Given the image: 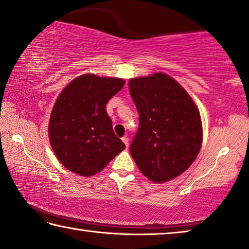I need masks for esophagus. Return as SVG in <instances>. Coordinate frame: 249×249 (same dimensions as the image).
<instances>
[{
  "mask_svg": "<svg viewBox=\"0 0 249 249\" xmlns=\"http://www.w3.org/2000/svg\"><path fill=\"white\" fill-rule=\"evenodd\" d=\"M122 141L124 142V144L126 145V147H128V143H129V140H128V137H127V136H124L123 139H122Z\"/></svg>",
  "mask_w": 249,
  "mask_h": 249,
  "instance_id": "esophagus-1",
  "label": "esophagus"
}]
</instances>
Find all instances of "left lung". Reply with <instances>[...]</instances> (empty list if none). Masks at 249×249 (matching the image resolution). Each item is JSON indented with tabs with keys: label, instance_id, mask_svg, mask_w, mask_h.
<instances>
[{
	"label": "left lung",
	"instance_id": "1",
	"mask_svg": "<svg viewBox=\"0 0 249 249\" xmlns=\"http://www.w3.org/2000/svg\"><path fill=\"white\" fill-rule=\"evenodd\" d=\"M128 89L140 115L129 147L142 174L154 183L179 176L198 155L203 141L199 110L168 75L131 78Z\"/></svg>",
	"mask_w": 249,
	"mask_h": 249
}]
</instances>
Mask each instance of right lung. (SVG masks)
Here are the masks:
<instances>
[{"mask_svg": "<svg viewBox=\"0 0 249 249\" xmlns=\"http://www.w3.org/2000/svg\"><path fill=\"white\" fill-rule=\"evenodd\" d=\"M124 84L122 78L84 74L57 97L51 113L49 137L55 155L71 172L92 176L125 148L106 112V103Z\"/></svg>", "mask_w": 249, "mask_h": 249, "instance_id": "add662e5", "label": "right lung"}]
</instances>
